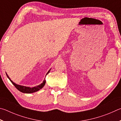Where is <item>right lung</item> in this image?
I'll return each mask as SVG.
<instances>
[{
  "label": "right lung",
  "instance_id": "obj_1",
  "mask_svg": "<svg viewBox=\"0 0 121 121\" xmlns=\"http://www.w3.org/2000/svg\"><path fill=\"white\" fill-rule=\"evenodd\" d=\"M50 69L49 70L47 73V74H48L49 73ZM6 75H7V78L9 79V80L10 81V82H12V84H13L15 86V88L17 89L20 91H21V92H22L23 93H26V94H31V93H33V92H35L38 91H39L40 89H41L43 88L44 86L45 85V83H46V80H45V79H44L43 82H42L41 84H40L39 86H35V87H32V88L27 87V86L18 85V84L15 83L14 82H13L12 80H10V79L9 78V77H8V75H7V73H6Z\"/></svg>",
  "mask_w": 121,
  "mask_h": 121
}]
</instances>
